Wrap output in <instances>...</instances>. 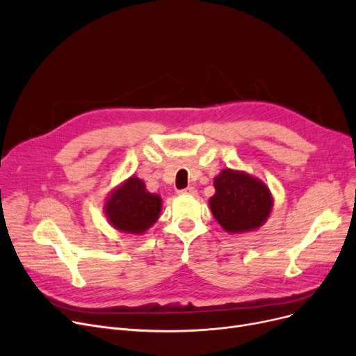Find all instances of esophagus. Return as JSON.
Listing matches in <instances>:
<instances>
[{
  "instance_id": "34e87169",
  "label": "esophagus",
  "mask_w": 356,
  "mask_h": 356,
  "mask_svg": "<svg viewBox=\"0 0 356 356\" xmlns=\"http://www.w3.org/2000/svg\"><path fill=\"white\" fill-rule=\"evenodd\" d=\"M179 195H191V196H195L196 195V189L195 188H186V189H180L177 191Z\"/></svg>"
}]
</instances>
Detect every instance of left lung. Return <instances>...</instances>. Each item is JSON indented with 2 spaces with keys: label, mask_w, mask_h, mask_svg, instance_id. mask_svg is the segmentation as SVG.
<instances>
[{
  "label": "left lung",
  "mask_w": 356,
  "mask_h": 356,
  "mask_svg": "<svg viewBox=\"0 0 356 356\" xmlns=\"http://www.w3.org/2000/svg\"><path fill=\"white\" fill-rule=\"evenodd\" d=\"M209 207L219 225L229 234L254 231L267 220L273 196L267 186L248 173L225 168L213 180Z\"/></svg>",
  "instance_id": "obj_1"
}]
</instances>
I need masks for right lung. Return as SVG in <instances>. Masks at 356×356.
I'll use <instances>...</instances> for the list:
<instances>
[{
	"instance_id": "1",
	"label": "right lung",
	"mask_w": 356,
	"mask_h": 356,
	"mask_svg": "<svg viewBox=\"0 0 356 356\" xmlns=\"http://www.w3.org/2000/svg\"><path fill=\"white\" fill-rule=\"evenodd\" d=\"M104 212L117 231L140 235L159 219L161 197L149 193L141 179L131 176L111 193Z\"/></svg>"
}]
</instances>
